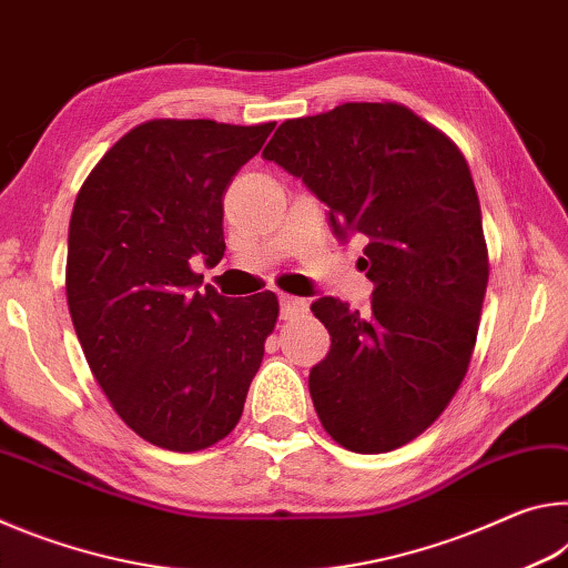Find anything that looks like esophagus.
I'll return each mask as SVG.
<instances>
[{"label": "esophagus", "instance_id": "esophagus-1", "mask_svg": "<svg viewBox=\"0 0 568 568\" xmlns=\"http://www.w3.org/2000/svg\"><path fill=\"white\" fill-rule=\"evenodd\" d=\"M307 311V303L301 301V297L293 295H281V318L283 321H293L297 315Z\"/></svg>", "mask_w": 568, "mask_h": 568}]
</instances>
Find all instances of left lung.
<instances>
[{"instance_id":"obj_1","label":"left lung","mask_w":568,"mask_h":568,"mask_svg":"<svg viewBox=\"0 0 568 568\" xmlns=\"http://www.w3.org/2000/svg\"><path fill=\"white\" fill-rule=\"evenodd\" d=\"M331 207L333 233H363L368 311L311 305L331 353L311 371L328 436L355 454L418 438L464 381L488 285V247L456 142L398 102H345L285 120L263 150Z\"/></svg>"}]
</instances>
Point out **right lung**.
<instances>
[{
  "mask_svg": "<svg viewBox=\"0 0 568 568\" xmlns=\"http://www.w3.org/2000/svg\"><path fill=\"white\" fill-rule=\"evenodd\" d=\"M275 122L148 120L104 152L77 192L67 305L114 413L152 446L223 440L275 331V293L197 291L195 257L225 253L223 197Z\"/></svg>",
  "mask_w": 568,
  "mask_h": 568,
  "instance_id": "1",
  "label": "right lung"
}]
</instances>
